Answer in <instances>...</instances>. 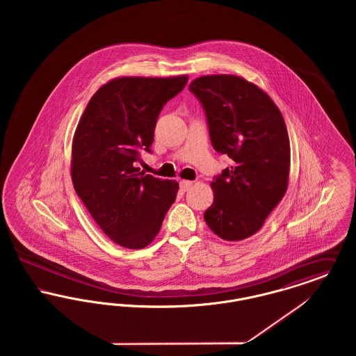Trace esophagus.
Wrapping results in <instances>:
<instances>
[{
    "instance_id": "obj_1",
    "label": "esophagus",
    "mask_w": 356,
    "mask_h": 356,
    "mask_svg": "<svg viewBox=\"0 0 356 356\" xmlns=\"http://www.w3.org/2000/svg\"><path fill=\"white\" fill-rule=\"evenodd\" d=\"M192 184H193V183L189 181V180H181V181H180V189H181L183 192H186V191L192 186Z\"/></svg>"
}]
</instances>
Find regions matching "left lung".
<instances>
[{"label":"left lung","mask_w":356,"mask_h":356,"mask_svg":"<svg viewBox=\"0 0 356 356\" xmlns=\"http://www.w3.org/2000/svg\"><path fill=\"white\" fill-rule=\"evenodd\" d=\"M189 90L203 104L213 148L232 159L211 183L213 203L204 220L227 241L252 236L287 191L291 149L284 119L264 90L238 76H203Z\"/></svg>","instance_id":"left-lung-1"}]
</instances>
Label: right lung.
<instances>
[{
	"label": "right lung",
	"instance_id": "right-lung-1",
	"mask_svg": "<svg viewBox=\"0 0 356 356\" xmlns=\"http://www.w3.org/2000/svg\"><path fill=\"white\" fill-rule=\"evenodd\" d=\"M188 76L118 77L93 95L72 143V181L90 216L121 247L152 243L179 183L136 168L140 151L151 152L157 118L180 93Z\"/></svg>",
	"mask_w": 356,
	"mask_h": 356
}]
</instances>
